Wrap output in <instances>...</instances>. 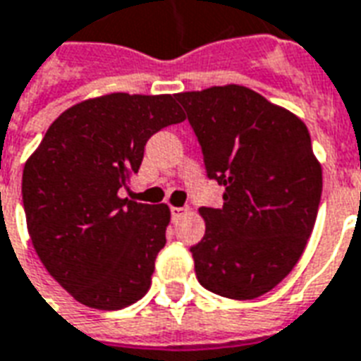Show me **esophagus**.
Instances as JSON below:
<instances>
[{
    "label": "esophagus",
    "mask_w": 361,
    "mask_h": 361,
    "mask_svg": "<svg viewBox=\"0 0 361 361\" xmlns=\"http://www.w3.org/2000/svg\"><path fill=\"white\" fill-rule=\"evenodd\" d=\"M170 212H172V218L173 220H178V218H181V216L188 212V208L183 207H172L170 208Z\"/></svg>",
    "instance_id": "obj_1"
}]
</instances>
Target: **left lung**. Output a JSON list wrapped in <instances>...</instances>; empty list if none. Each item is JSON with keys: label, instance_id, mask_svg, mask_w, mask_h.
Segmentation results:
<instances>
[{"label": "left lung", "instance_id": "left-lung-1", "mask_svg": "<svg viewBox=\"0 0 361 361\" xmlns=\"http://www.w3.org/2000/svg\"><path fill=\"white\" fill-rule=\"evenodd\" d=\"M201 143L220 208H199L207 231L191 247L202 287L233 300L266 295L289 276L314 229L322 164L296 114L245 85L176 93Z\"/></svg>", "mask_w": 361, "mask_h": 361}]
</instances>
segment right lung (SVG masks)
<instances>
[{
    "label": "right lung",
    "instance_id": "obj_1",
    "mask_svg": "<svg viewBox=\"0 0 361 361\" xmlns=\"http://www.w3.org/2000/svg\"><path fill=\"white\" fill-rule=\"evenodd\" d=\"M176 95L109 93L66 109L23 172L32 245L49 276L78 302L120 310L151 287L170 208L118 195L147 140L183 122Z\"/></svg>",
    "mask_w": 361,
    "mask_h": 361
}]
</instances>
